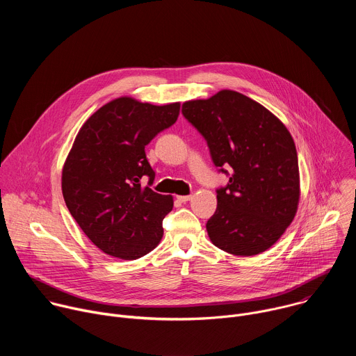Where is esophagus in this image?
<instances>
[{
    "mask_svg": "<svg viewBox=\"0 0 356 356\" xmlns=\"http://www.w3.org/2000/svg\"><path fill=\"white\" fill-rule=\"evenodd\" d=\"M193 198V195H177V200L180 201V202H187V201H190Z\"/></svg>",
    "mask_w": 356,
    "mask_h": 356,
    "instance_id": "1",
    "label": "esophagus"
}]
</instances>
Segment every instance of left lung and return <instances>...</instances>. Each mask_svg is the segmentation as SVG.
<instances>
[{
	"label": "left lung",
	"mask_w": 356,
	"mask_h": 356,
	"mask_svg": "<svg viewBox=\"0 0 356 356\" xmlns=\"http://www.w3.org/2000/svg\"><path fill=\"white\" fill-rule=\"evenodd\" d=\"M181 113L207 140L214 165L227 175L231 166L206 225L211 242L236 257L265 252L298 207V159L290 132L268 108L232 90L186 101Z\"/></svg>",
	"instance_id": "obj_1"
}]
</instances>
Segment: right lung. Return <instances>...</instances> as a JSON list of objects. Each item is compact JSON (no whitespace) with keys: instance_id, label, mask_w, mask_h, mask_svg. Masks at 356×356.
<instances>
[{"instance_id":"right-lung-1","label":"right lung","mask_w":356,"mask_h":356,"mask_svg":"<svg viewBox=\"0 0 356 356\" xmlns=\"http://www.w3.org/2000/svg\"><path fill=\"white\" fill-rule=\"evenodd\" d=\"M180 103L154 106L132 97L98 108L80 128L62 170L66 206L88 239L110 257L134 261L154 250L173 197L142 187L155 179L145 146L172 127Z\"/></svg>"}]
</instances>
